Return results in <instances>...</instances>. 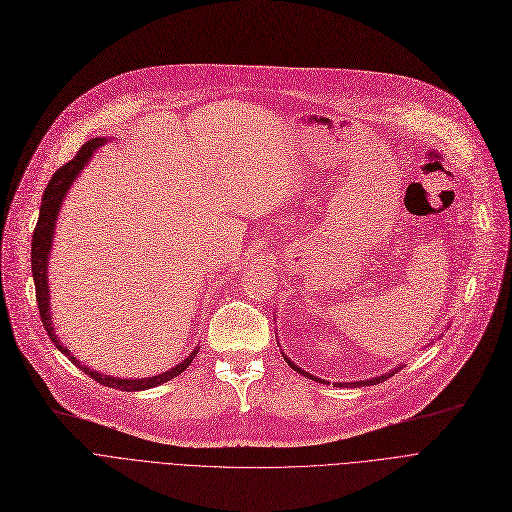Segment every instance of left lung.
<instances>
[{
    "instance_id": "left-lung-1",
    "label": "left lung",
    "mask_w": 512,
    "mask_h": 512,
    "mask_svg": "<svg viewBox=\"0 0 512 512\" xmlns=\"http://www.w3.org/2000/svg\"><path fill=\"white\" fill-rule=\"evenodd\" d=\"M284 355V353H282ZM284 361L294 369V371H299L301 375H305V378H311L313 382H319V378H315V375H311V373H307L305 369H301L299 365H294L286 355H284ZM398 369H402V365L400 367H394L390 373H386V375H378V378H371V380H363V382H338V384H334L336 388H357V386H375V384H380V382H384V380H388V378H392V375L398 371ZM321 384V382H319ZM326 384V382H324Z\"/></svg>"
}]
</instances>
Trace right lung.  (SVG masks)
<instances>
[{
	"instance_id": "right-lung-1",
	"label": "right lung",
	"mask_w": 512,
	"mask_h": 512,
	"mask_svg": "<svg viewBox=\"0 0 512 512\" xmlns=\"http://www.w3.org/2000/svg\"><path fill=\"white\" fill-rule=\"evenodd\" d=\"M107 139H91L87 141L83 147L78 149V153L74 155V159H70L68 164H64L60 170H56V174L51 176V180L47 182V188L43 191V199H41V209H39V220L33 232V242H31V267H33V280H35V290H37V305H39V315L45 326V332L49 334L51 342L56 344L58 351L62 355H66L80 371H85L87 375L97 382L103 384L107 388H118L124 392H139V390H147V388H155L164 382L174 380L176 375H180L188 365L193 363V359L199 353V346L195 351H191L182 363H178L176 367H172L170 371L151 375V378H139V380H122V378H114V375H103L99 371L89 369L87 365L80 363L68 348L58 340L56 332H53V324H51V311H49V284H47V263H49V251L53 245V230H56V222H58V213L62 207V201L68 193V188L72 186V182L76 180V176L80 174V170H85V166L91 161L93 153L105 145Z\"/></svg>"
}]
</instances>
